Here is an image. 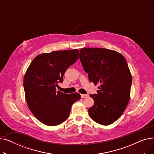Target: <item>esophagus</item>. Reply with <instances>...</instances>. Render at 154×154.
<instances>
[{
  "mask_svg": "<svg viewBox=\"0 0 154 154\" xmlns=\"http://www.w3.org/2000/svg\"><path fill=\"white\" fill-rule=\"evenodd\" d=\"M88 97V95H85V94H81V97L82 98H85Z\"/></svg>",
  "mask_w": 154,
  "mask_h": 154,
  "instance_id": "esophagus-1",
  "label": "esophagus"
}]
</instances>
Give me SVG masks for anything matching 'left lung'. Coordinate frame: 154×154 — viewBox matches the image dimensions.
Returning a JSON list of instances; mask_svg holds the SVG:
<instances>
[{"mask_svg": "<svg viewBox=\"0 0 154 154\" xmlns=\"http://www.w3.org/2000/svg\"><path fill=\"white\" fill-rule=\"evenodd\" d=\"M79 59L89 81L100 84L97 94L90 95L94 105L88 114L95 122L108 125L122 116L130 100L132 75L124 57L103 48H83Z\"/></svg>", "mask_w": 154, "mask_h": 154, "instance_id": "1", "label": "left lung"}]
</instances>
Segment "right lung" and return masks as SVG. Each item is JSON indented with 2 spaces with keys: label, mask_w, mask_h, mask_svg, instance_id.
I'll use <instances>...</instances> for the list:
<instances>
[{
  "label": "right lung",
  "mask_w": 154,
  "mask_h": 154,
  "mask_svg": "<svg viewBox=\"0 0 154 154\" xmlns=\"http://www.w3.org/2000/svg\"><path fill=\"white\" fill-rule=\"evenodd\" d=\"M79 50L53 51L33 59L23 77L26 99L30 110L48 126L63 123L69 116L72 104L80 99L79 93L57 91L66 70L79 58Z\"/></svg>",
  "instance_id": "right-lung-1"
}]
</instances>
